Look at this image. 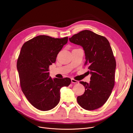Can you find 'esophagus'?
Here are the masks:
<instances>
[{
  "instance_id": "34e87169",
  "label": "esophagus",
  "mask_w": 133,
  "mask_h": 133,
  "mask_svg": "<svg viewBox=\"0 0 133 133\" xmlns=\"http://www.w3.org/2000/svg\"><path fill=\"white\" fill-rule=\"evenodd\" d=\"M71 81H72V83H79V81L76 80H75L73 78L71 79Z\"/></svg>"
}]
</instances>
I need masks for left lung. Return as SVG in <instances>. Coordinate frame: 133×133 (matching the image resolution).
<instances>
[{"mask_svg":"<svg viewBox=\"0 0 133 133\" xmlns=\"http://www.w3.org/2000/svg\"><path fill=\"white\" fill-rule=\"evenodd\" d=\"M69 40L83 48L84 65L88 66L91 75L90 83L80 82L85 87V92L77 97V102L85 110L97 109L107 102L115 84L116 63L110 42L105 37L89 30L82 31Z\"/></svg>","mask_w":133,"mask_h":133,"instance_id":"left-lung-1","label":"left lung"}]
</instances>
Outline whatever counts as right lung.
Returning a JSON list of instances; mask_svg holds the SVG:
<instances>
[{"label": "right lung", "instance_id": "obj_1", "mask_svg": "<svg viewBox=\"0 0 133 133\" xmlns=\"http://www.w3.org/2000/svg\"><path fill=\"white\" fill-rule=\"evenodd\" d=\"M68 37L54 38L39 35L22 45L17 62L21 90L30 103L39 110L55 108L60 101L61 88L68 87L69 78L49 76V66L55 63L57 55Z\"/></svg>", "mask_w": 133, "mask_h": 133}]
</instances>
